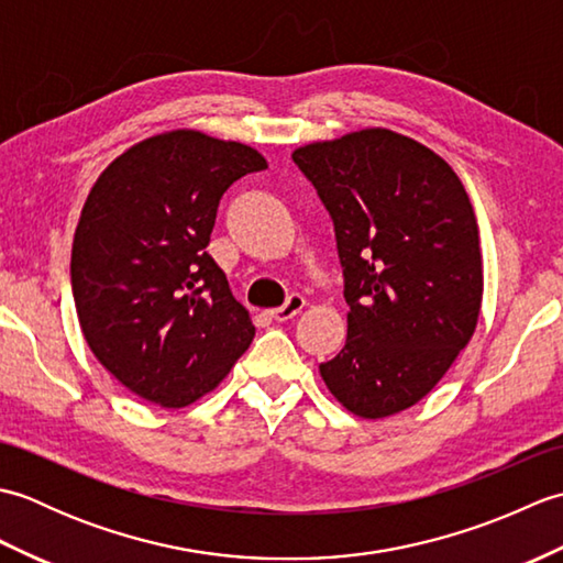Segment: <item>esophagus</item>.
<instances>
[{
    "mask_svg": "<svg viewBox=\"0 0 563 563\" xmlns=\"http://www.w3.org/2000/svg\"><path fill=\"white\" fill-rule=\"evenodd\" d=\"M302 307H305V297L302 295H290L288 300H285L283 307L271 309V317L275 321H290L292 317H297V314L302 312Z\"/></svg>",
    "mask_w": 563,
    "mask_h": 563,
    "instance_id": "obj_1",
    "label": "esophagus"
}]
</instances>
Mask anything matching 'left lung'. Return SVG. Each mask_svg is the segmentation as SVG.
Listing matches in <instances>:
<instances>
[{
  "mask_svg": "<svg viewBox=\"0 0 563 563\" xmlns=\"http://www.w3.org/2000/svg\"><path fill=\"white\" fill-rule=\"evenodd\" d=\"M336 234L349 336L319 373L345 409L385 418L433 389L470 343L484 273L462 181L416 140L369 128L292 152Z\"/></svg>",
  "mask_w": 563,
  "mask_h": 563,
  "instance_id": "left-lung-1",
  "label": "left lung"
}]
</instances>
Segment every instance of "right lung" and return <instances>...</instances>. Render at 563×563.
Here are the masks:
<instances>
[{
	"label": "right lung",
	"instance_id": "add662e5",
	"mask_svg": "<svg viewBox=\"0 0 563 563\" xmlns=\"http://www.w3.org/2000/svg\"><path fill=\"white\" fill-rule=\"evenodd\" d=\"M263 169L242 142L176 130L130 147L93 184L71 244V295L91 353L137 397L194 404L254 341L206 246L224 190Z\"/></svg>",
	"mask_w": 563,
	"mask_h": 563
}]
</instances>
